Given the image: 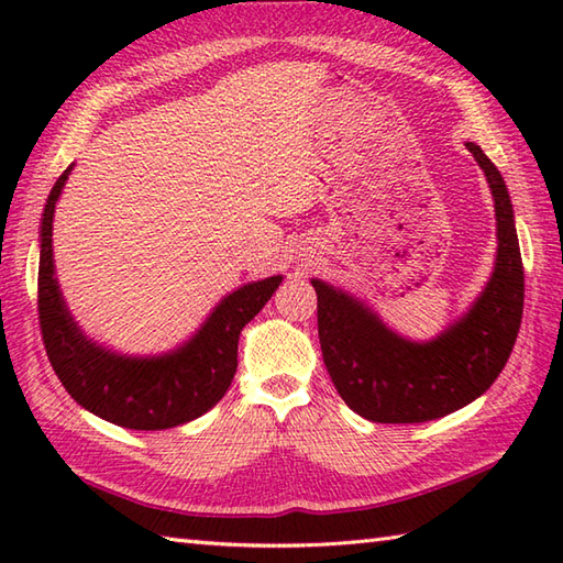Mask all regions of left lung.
Masks as SVG:
<instances>
[{
    "instance_id": "1",
    "label": "left lung",
    "mask_w": 563,
    "mask_h": 563,
    "mask_svg": "<svg viewBox=\"0 0 563 563\" xmlns=\"http://www.w3.org/2000/svg\"><path fill=\"white\" fill-rule=\"evenodd\" d=\"M496 206V266L470 312L438 339L406 341L333 285L312 280L324 365L341 399L373 423H423L462 409L494 385L516 345L525 273L504 176L474 142Z\"/></svg>"
}]
</instances>
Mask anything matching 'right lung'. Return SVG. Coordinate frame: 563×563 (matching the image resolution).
<instances>
[{
	"mask_svg": "<svg viewBox=\"0 0 563 563\" xmlns=\"http://www.w3.org/2000/svg\"><path fill=\"white\" fill-rule=\"evenodd\" d=\"M71 166L57 178L41 220L38 321L47 361L71 399L115 426L164 430L210 411L236 373L239 333L254 319L283 275L249 283L227 295L181 349L157 357H128L84 336L59 292L53 263L55 202Z\"/></svg>",
	"mask_w": 563,
	"mask_h": 563,
	"instance_id": "add662e5",
	"label": "right lung"
}]
</instances>
